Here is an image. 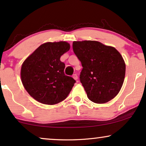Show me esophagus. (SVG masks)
<instances>
[{
  "mask_svg": "<svg viewBox=\"0 0 146 146\" xmlns=\"http://www.w3.org/2000/svg\"><path fill=\"white\" fill-rule=\"evenodd\" d=\"M72 77H73L74 79L76 80H78V76H77L76 74H74L72 76Z\"/></svg>",
  "mask_w": 146,
  "mask_h": 146,
  "instance_id": "34e87169",
  "label": "esophagus"
}]
</instances>
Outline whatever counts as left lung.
<instances>
[{"instance_id":"left-lung-1","label":"left lung","mask_w":146,"mask_h":146,"mask_svg":"<svg viewBox=\"0 0 146 146\" xmlns=\"http://www.w3.org/2000/svg\"><path fill=\"white\" fill-rule=\"evenodd\" d=\"M72 47L83 67L80 80L90 100L104 104L116 96L125 74L120 53L98 41H74Z\"/></svg>"}]
</instances>
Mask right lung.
<instances>
[{"label":"right lung","mask_w":146,"mask_h":146,"mask_svg":"<svg viewBox=\"0 0 146 146\" xmlns=\"http://www.w3.org/2000/svg\"><path fill=\"white\" fill-rule=\"evenodd\" d=\"M70 48L69 44L64 41L42 44L23 62L22 82L36 100L53 105L68 96L76 80L65 75V64L60 61V57Z\"/></svg>","instance_id":"obj_1"}]
</instances>
